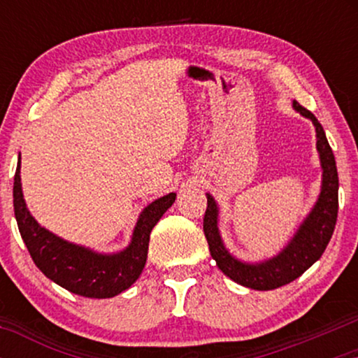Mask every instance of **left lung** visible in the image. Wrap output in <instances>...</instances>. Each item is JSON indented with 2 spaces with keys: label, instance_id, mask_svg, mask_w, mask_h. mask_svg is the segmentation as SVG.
I'll use <instances>...</instances> for the list:
<instances>
[{
  "label": "left lung",
  "instance_id": "obj_1",
  "mask_svg": "<svg viewBox=\"0 0 358 358\" xmlns=\"http://www.w3.org/2000/svg\"><path fill=\"white\" fill-rule=\"evenodd\" d=\"M293 109L303 117L310 119L316 129V150L320 153L322 169L321 192L311 212L303 220L293 238L287 243L277 256L266 259L262 262H244L234 257L224 248L218 229V203L212 195L207 194V212L203 217V233L207 238L210 254L217 262L220 271L239 285L252 290H273L287 285L308 271L317 259L322 256L327 243L334 233L337 208H339V178L334 153L327 143L326 134L315 115L296 101H293Z\"/></svg>",
  "mask_w": 358,
  "mask_h": 358
}]
</instances>
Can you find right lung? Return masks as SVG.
Here are the masks:
<instances>
[{
    "label": "right lung",
    "instance_id": "obj_1",
    "mask_svg": "<svg viewBox=\"0 0 358 358\" xmlns=\"http://www.w3.org/2000/svg\"><path fill=\"white\" fill-rule=\"evenodd\" d=\"M13 197L19 233L43 275L75 295L112 298L134 285L143 272L151 229L174 203L176 194L171 192L146 205L136 220L129 246L114 254L97 252L91 248L66 241L37 223L24 200L21 155L14 174Z\"/></svg>",
    "mask_w": 358,
    "mask_h": 358
}]
</instances>
